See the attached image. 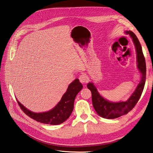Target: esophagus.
<instances>
[{
  "label": "esophagus",
  "instance_id": "34e87169",
  "mask_svg": "<svg viewBox=\"0 0 153 153\" xmlns=\"http://www.w3.org/2000/svg\"><path fill=\"white\" fill-rule=\"evenodd\" d=\"M88 80L87 75L85 73H82L79 76V80L82 83H85Z\"/></svg>",
  "mask_w": 153,
  "mask_h": 153
}]
</instances>
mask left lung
Here are the masks:
<instances>
[{
  "label": "left lung",
  "mask_w": 153,
  "mask_h": 153,
  "mask_svg": "<svg viewBox=\"0 0 153 153\" xmlns=\"http://www.w3.org/2000/svg\"><path fill=\"white\" fill-rule=\"evenodd\" d=\"M126 33L129 34L132 38L134 44L135 45L137 54L138 68L142 74L141 81L138 85L135 91L125 102L112 103L105 100L101 97L96 88L92 83L87 84L88 89L92 93V101L94 108L101 117L106 119H115L127 114L135 107L139 100L144 88L146 78V64L144 55L143 54L142 47L136 35L131 31H126Z\"/></svg>",
  "instance_id": "left-lung-1"
}]
</instances>
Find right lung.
I'll return each instance as SVG.
<instances>
[{"label": "right lung", "instance_id": "obj_1", "mask_svg": "<svg viewBox=\"0 0 153 153\" xmlns=\"http://www.w3.org/2000/svg\"><path fill=\"white\" fill-rule=\"evenodd\" d=\"M82 89V85L79 80H74L68 86L67 91L62 96L59 103L53 109L47 112H32L25 108L19 101H17V102L23 112L35 121L47 124H60L65 121L71 115L73 110L75 97Z\"/></svg>", "mask_w": 153, "mask_h": 153}]
</instances>
